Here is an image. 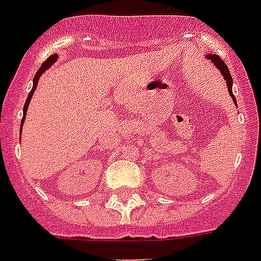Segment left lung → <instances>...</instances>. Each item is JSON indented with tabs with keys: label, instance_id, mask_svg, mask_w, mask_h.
<instances>
[{
	"label": "left lung",
	"instance_id": "left-lung-1",
	"mask_svg": "<svg viewBox=\"0 0 261 261\" xmlns=\"http://www.w3.org/2000/svg\"><path fill=\"white\" fill-rule=\"evenodd\" d=\"M207 57H208L210 60L215 63V66L218 67L220 71H222L223 76H224V80H225V83H227V87H228V93L231 94V97H232V99H233V102H235V103H238V102H236L235 95L232 94V76H231V73H229L228 67H227V65L224 63V61H223L219 56H215V54H212V56H207Z\"/></svg>",
	"mask_w": 261,
	"mask_h": 261
}]
</instances>
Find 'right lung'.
<instances>
[{"instance_id": "1", "label": "right lung", "mask_w": 261, "mask_h": 261, "mask_svg": "<svg viewBox=\"0 0 261 261\" xmlns=\"http://www.w3.org/2000/svg\"><path fill=\"white\" fill-rule=\"evenodd\" d=\"M57 58H58V57H57L56 54H54V56H50L49 58H47V60H46L45 62L42 63V66L39 67L38 71H37V74H36V75H34V80H33V89H32V91H30V93H29V95H28V99H26L25 106H23V118H22V122H21V123H23V120H25L26 110H28V107H29V102H30V99H32L33 94H34V91H36V89H37V85H38L39 76L42 75V73H45L46 69H49V67L51 66L53 63L56 62ZM21 126H22V124H21ZM21 128H22V127H21Z\"/></svg>"}]
</instances>
